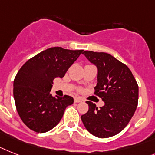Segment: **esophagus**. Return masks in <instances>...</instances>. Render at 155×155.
Returning <instances> with one entry per match:
<instances>
[{"mask_svg": "<svg viewBox=\"0 0 155 155\" xmlns=\"http://www.w3.org/2000/svg\"><path fill=\"white\" fill-rule=\"evenodd\" d=\"M82 101V99L80 97H75L74 98V102L75 103H79V102Z\"/></svg>", "mask_w": 155, "mask_h": 155, "instance_id": "1", "label": "esophagus"}]
</instances>
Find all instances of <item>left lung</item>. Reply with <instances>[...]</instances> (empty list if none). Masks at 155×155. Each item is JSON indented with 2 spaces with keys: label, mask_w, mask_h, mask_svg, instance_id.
<instances>
[{
  "label": "left lung",
  "mask_w": 155,
  "mask_h": 155,
  "mask_svg": "<svg viewBox=\"0 0 155 155\" xmlns=\"http://www.w3.org/2000/svg\"><path fill=\"white\" fill-rule=\"evenodd\" d=\"M97 66V83L94 94L104 102L103 107L86 101L89 111L81 116L85 128L94 136L108 138L127 125L138 106L139 86L127 66L104 52H83Z\"/></svg>",
  "instance_id": "1"
}]
</instances>
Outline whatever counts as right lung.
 Segmentation results:
<instances>
[{"mask_svg": "<svg viewBox=\"0 0 155 155\" xmlns=\"http://www.w3.org/2000/svg\"><path fill=\"white\" fill-rule=\"evenodd\" d=\"M83 50L51 47L28 60L18 71L13 82L16 108L23 123L31 130L44 133L60 122L74 98L56 97L50 93L53 80L63 78Z\"/></svg>", "mask_w": 155, "mask_h": 155, "instance_id": "obj_1", "label": "right lung"}]
</instances>
